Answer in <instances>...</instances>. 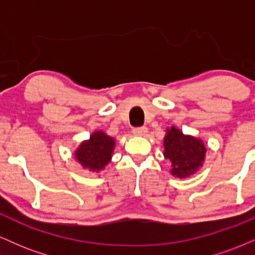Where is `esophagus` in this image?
I'll use <instances>...</instances> for the list:
<instances>
[{
    "mask_svg": "<svg viewBox=\"0 0 255 255\" xmlns=\"http://www.w3.org/2000/svg\"><path fill=\"white\" fill-rule=\"evenodd\" d=\"M146 133H147V128L146 127H139V128H134L133 129V134L136 136H145Z\"/></svg>",
    "mask_w": 255,
    "mask_h": 255,
    "instance_id": "obj_1",
    "label": "esophagus"
}]
</instances>
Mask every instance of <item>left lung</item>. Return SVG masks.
I'll use <instances>...</instances> for the list:
<instances>
[{
	"label": "left lung",
	"instance_id": "1",
	"mask_svg": "<svg viewBox=\"0 0 255 255\" xmlns=\"http://www.w3.org/2000/svg\"><path fill=\"white\" fill-rule=\"evenodd\" d=\"M163 144V154L165 159L170 160L172 176L186 178L194 175L203 166L206 157V146L201 139L186 135L172 126L166 129Z\"/></svg>",
	"mask_w": 255,
	"mask_h": 255
}]
</instances>
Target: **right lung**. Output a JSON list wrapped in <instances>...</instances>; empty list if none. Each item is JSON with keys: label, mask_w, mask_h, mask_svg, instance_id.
<instances>
[{"label": "right lung", "mask_w": 255, "mask_h": 255, "mask_svg": "<svg viewBox=\"0 0 255 255\" xmlns=\"http://www.w3.org/2000/svg\"><path fill=\"white\" fill-rule=\"evenodd\" d=\"M115 139L108 135L103 130H96L91 134L90 139L84 140L75 150L74 157L84 169L92 172L103 170L111 160Z\"/></svg>", "instance_id": "1"}]
</instances>
